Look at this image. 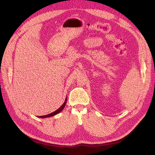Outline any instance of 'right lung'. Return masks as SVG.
Instances as JSON below:
<instances>
[{
    "label": "right lung",
    "mask_w": 155,
    "mask_h": 155,
    "mask_svg": "<svg viewBox=\"0 0 155 155\" xmlns=\"http://www.w3.org/2000/svg\"><path fill=\"white\" fill-rule=\"evenodd\" d=\"M67 98L66 97V99H65V101L64 102V104L61 106L59 109L58 110H56L55 111H54V112H51V113L50 114H48L47 115H45V116H38V118H49V117H51V116H54L56 114H59V112H61L62 111V110L64 109V107H65V105H66L67 104Z\"/></svg>",
    "instance_id": "obj_1"
}]
</instances>
